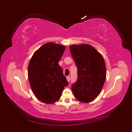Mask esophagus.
<instances>
[{
	"label": "esophagus",
	"mask_w": 132,
	"mask_h": 132,
	"mask_svg": "<svg viewBox=\"0 0 132 132\" xmlns=\"http://www.w3.org/2000/svg\"><path fill=\"white\" fill-rule=\"evenodd\" d=\"M66 79H67V80H68V81L69 82L70 81V76H67L66 77Z\"/></svg>",
	"instance_id": "1"
}]
</instances>
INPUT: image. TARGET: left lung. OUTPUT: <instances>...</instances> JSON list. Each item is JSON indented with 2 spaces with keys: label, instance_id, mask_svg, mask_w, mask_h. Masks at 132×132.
I'll list each match as a JSON object with an SVG mask.
<instances>
[{
  "label": "left lung",
  "instance_id": "obj_1",
  "mask_svg": "<svg viewBox=\"0 0 132 132\" xmlns=\"http://www.w3.org/2000/svg\"><path fill=\"white\" fill-rule=\"evenodd\" d=\"M77 67V79L71 85L75 98L80 102H91L98 97L106 78V66L102 56L87 44L70 46Z\"/></svg>",
  "mask_w": 132,
  "mask_h": 132
}]
</instances>
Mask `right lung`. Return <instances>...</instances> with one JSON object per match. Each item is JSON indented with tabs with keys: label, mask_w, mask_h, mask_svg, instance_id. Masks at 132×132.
Returning <instances> with one entry per match:
<instances>
[{
	"label": "right lung",
	"mask_w": 132,
	"mask_h": 132,
	"mask_svg": "<svg viewBox=\"0 0 132 132\" xmlns=\"http://www.w3.org/2000/svg\"><path fill=\"white\" fill-rule=\"evenodd\" d=\"M66 47L48 42L39 48L31 57L28 68L29 82L33 93L40 101L53 104L61 97L68 85L58 62Z\"/></svg>",
	"instance_id": "1"
}]
</instances>
